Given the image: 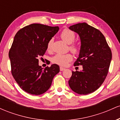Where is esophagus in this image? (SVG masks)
Returning a JSON list of instances; mask_svg holds the SVG:
<instances>
[{
	"label": "esophagus",
	"instance_id": "obj_1",
	"mask_svg": "<svg viewBox=\"0 0 120 120\" xmlns=\"http://www.w3.org/2000/svg\"><path fill=\"white\" fill-rule=\"evenodd\" d=\"M65 69V68H63V67H60V71H64Z\"/></svg>",
	"mask_w": 120,
	"mask_h": 120
}]
</instances>
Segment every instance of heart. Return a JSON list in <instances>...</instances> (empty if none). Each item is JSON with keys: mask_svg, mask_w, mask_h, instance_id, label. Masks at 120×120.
<instances>
[{"mask_svg": "<svg viewBox=\"0 0 120 120\" xmlns=\"http://www.w3.org/2000/svg\"><path fill=\"white\" fill-rule=\"evenodd\" d=\"M61 39L68 43V45L72 43L73 42L75 39V34L73 31L68 29H65L63 30L60 34ZM52 44V39H51L47 44V49L50 50ZM69 49L71 52L73 53H77L79 50L78 47L75 44H72L69 47ZM73 59V57L71 55L68 53V54H56L55 56H53L52 59V63H55L59 65L65 66L69 62L71 61Z\"/></svg>", "mask_w": 120, "mask_h": 120, "instance_id": "b5f03b06", "label": "heart"}]
</instances>
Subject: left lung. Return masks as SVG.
<instances>
[{
    "label": "left lung",
    "instance_id": "8db88e82",
    "mask_svg": "<svg viewBox=\"0 0 120 120\" xmlns=\"http://www.w3.org/2000/svg\"><path fill=\"white\" fill-rule=\"evenodd\" d=\"M81 40L79 56L74 65H82L81 71H72L68 81L71 89L80 95L93 93L102 85L108 73L112 52L103 34L86 22L69 27Z\"/></svg>",
    "mask_w": 120,
    "mask_h": 120
}]
</instances>
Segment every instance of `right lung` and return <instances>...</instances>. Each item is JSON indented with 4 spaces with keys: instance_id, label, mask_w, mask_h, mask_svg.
I'll list each match as a JSON object with an SVG mask.
<instances>
[{
    "instance_id": "add662e5",
    "label": "right lung",
    "mask_w": 120,
    "mask_h": 120,
    "mask_svg": "<svg viewBox=\"0 0 120 120\" xmlns=\"http://www.w3.org/2000/svg\"><path fill=\"white\" fill-rule=\"evenodd\" d=\"M59 30V26L33 24L15 35L9 52L11 72L21 89L26 93L35 95L45 93L60 71L57 64L43 69L38 59L45 54L48 43Z\"/></svg>"
}]
</instances>
